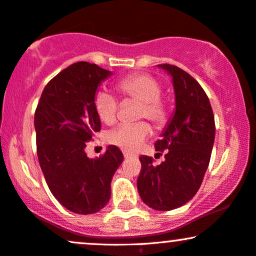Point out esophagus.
<instances>
[{
  "instance_id": "obj_1",
  "label": "esophagus",
  "mask_w": 256,
  "mask_h": 256,
  "mask_svg": "<svg viewBox=\"0 0 256 256\" xmlns=\"http://www.w3.org/2000/svg\"><path fill=\"white\" fill-rule=\"evenodd\" d=\"M123 155H124L126 158H132V156H133V154L128 152V151H124V152H123Z\"/></svg>"
}]
</instances>
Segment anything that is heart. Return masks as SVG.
<instances>
[{
	"label": "heart",
	"mask_w": 256,
	"mask_h": 256,
	"mask_svg": "<svg viewBox=\"0 0 256 256\" xmlns=\"http://www.w3.org/2000/svg\"><path fill=\"white\" fill-rule=\"evenodd\" d=\"M118 92L124 98L140 101L138 118H148L156 127H164L168 120L170 107L161 96L160 82L145 73H134L118 80ZM118 101L108 90L100 89L94 96V108L98 117L105 124H114L118 114ZM151 134V127L145 120L124 123L108 132L106 140L111 145L126 151H136Z\"/></svg>",
	"instance_id": "obj_1"
}]
</instances>
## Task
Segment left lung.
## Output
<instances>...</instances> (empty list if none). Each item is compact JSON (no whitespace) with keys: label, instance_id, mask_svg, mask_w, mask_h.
Masks as SVG:
<instances>
[{"label":"left lung","instance_id":"1","mask_svg":"<svg viewBox=\"0 0 256 256\" xmlns=\"http://www.w3.org/2000/svg\"><path fill=\"white\" fill-rule=\"evenodd\" d=\"M158 67L172 76L176 111L155 142L164 161L154 166L152 158L140 156L136 186L149 208L170 211L188 202L202 186L215 140V118L208 95L190 74L168 63Z\"/></svg>","mask_w":256,"mask_h":256}]
</instances>
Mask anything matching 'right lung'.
<instances>
[{
    "label": "right lung",
    "instance_id": "obj_1",
    "mask_svg": "<svg viewBox=\"0 0 256 256\" xmlns=\"http://www.w3.org/2000/svg\"><path fill=\"white\" fill-rule=\"evenodd\" d=\"M111 76L94 63L76 62L48 82L35 110L36 152L51 193L76 214L89 215L105 208L111 180L123 161L122 151L110 145L89 158L88 142L101 122L94 108L96 89Z\"/></svg>",
    "mask_w": 256,
    "mask_h": 256
}]
</instances>
